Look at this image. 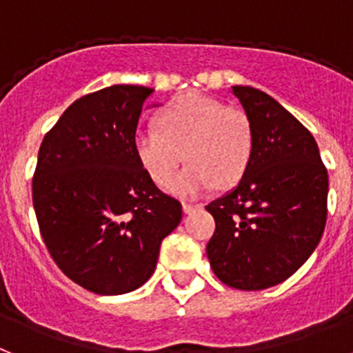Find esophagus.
<instances>
[{
    "label": "esophagus",
    "instance_id": "1",
    "mask_svg": "<svg viewBox=\"0 0 353 353\" xmlns=\"http://www.w3.org/2000/svg\"><path fill=\"white\" fill-rule=\"evenodd\" d=\"M195 208H201V204H194V203H183V212L185 213H192Z\"/></svg>",
    "mask_w": 353,
    "mask_h": 353
}]
</instances>
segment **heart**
<instances>
[{
    "mask_svg": "<svg viewBox=\"0 0 353 353\" xmlns=\"http://www.w3.org/2000/svg\"><path fill=\"white\" fill-rule=\"evenodd\" d=\"M134 154L156 185L167 186L183 159L191 165L172 182L170 192L195 197L235 185L253 156L254 132L248 112L201 93L179 94L156 117V127L138 131Z\"/></svg>",
    "mask_w": 353,
    "mask_h": 353,
    "instance_id": "b5f03b06",
    "label": "heart"
}]
</instances>
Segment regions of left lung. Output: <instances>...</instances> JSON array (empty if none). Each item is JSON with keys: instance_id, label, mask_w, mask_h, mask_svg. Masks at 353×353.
<instances>
[{"instance_id": "8db88e82", "label": "left lung", "mask_w": 353, "mask_h": 353, "mask_svg": "<svg viewBox=\"0 0 353 353\" xmlns=\"http://www.w3.org/2000/svg\"><path fill=\"white\" fill-rule=\"evenodd\" d=\"M254 132L250 167L239 185L206 206L215 232L206 245L222 283L262 291L294 274L327 222L328 174L309 129L274 99L233 85Z\"/></svg>"}]
</instances>
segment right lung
I'll use <instances>...</instances> for the list:
<instances>
[{
  "mask_svg": "<svg viewBox=\"0 0 353 353\" xmlns=\"http://www.w3.org/2000/svg\"><path fill=\"white\" fill-rule=\"evenodd\" d=\"M154 90L111 85L71 103L41 143L32 199L44 245L64 274L97 294L152 276L181 203L141 168L134 136Z\"/></svg>",
  "mask_w": 353,
  "mask_h": 353,
  "instance_id": "1",
  "label": "right lung"
}]
</instances>
